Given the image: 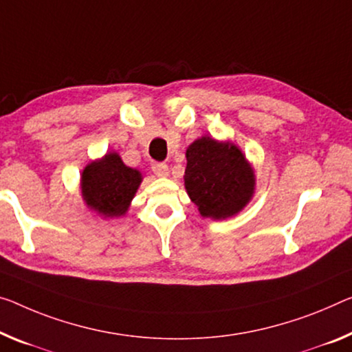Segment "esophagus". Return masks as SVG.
<instances>
[{"instance_id": "34e87169", "label": "esophagus", "mask_w": 352, "mask_h": 352, "mask_svg": "<svg viewBox=\"0 0 352 352\" xmlns=\"http://www.w3.org/2000/svg\"><path fill=\"white\" fill-rule=\"evenodd\" d=\"M151 168H153L155 176H160V177L168 176V173H170L168 165H166V164H159V162H157V164H153V166H151Z\"/></svg>"}]
</instances>
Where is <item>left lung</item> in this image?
<instances>
[{
	"label": "left lung",
	"instance_id": "obj_1",
	"mask_svg": "<svg viewBox=\"0 0 352 352\" xmlns=\"http://www.w3.org/2000/svg\"><path fill=\"white\" fill-rule=\"evenodd\" d=\"M186 157L184 184L203 217H231L250 201L255 175L234 144L203 137L188 146Z\"/></svg>",
	"mask_w": 352,
	"mask_h": 352
}]
</instances>
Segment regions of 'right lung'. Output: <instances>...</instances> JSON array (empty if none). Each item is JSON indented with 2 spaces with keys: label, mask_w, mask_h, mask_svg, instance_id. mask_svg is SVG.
Returning a JSON list of instances; mask_svg holds the SVG:
<instances>
[{
  "label": "right lung",
  "mask_w": 352,
  "mask_h": 352,
  "mask_svg": "<svg viewBox=\"0 0 352 352\" xmlns=\"http://www.w3.org/2000/svg\"><path fill=\"white\" fill-rule=\"evenodd\" d=\"M142 182L140 171L129 168L116 153L107 154L83 170L82 192L86 204L105 217H118L129 208Z\"/></svg>",
  "instance_id": "1"
}]
</instances>
